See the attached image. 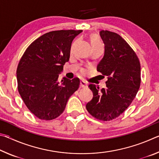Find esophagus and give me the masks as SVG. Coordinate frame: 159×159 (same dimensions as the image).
<instances>
[{"mask_svg": "<svg viewBox=\"0 0 159 159\" xmlns=\"http://www.w3.org/2000/svg\"><path fill=\"white\" fill-rule=\"evenodd\" d=\"M80 87L81 88H86L88 86L87 83H86L84 80H80Z\"/></svg>", "mask_w": 159, "mask_h": 159, "instance_id": "34e87169", "label": "esophagus"}]
</instances>
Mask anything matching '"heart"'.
<instances>
[{
  "label": "heart",
  "mask_w": 159,
  "mask_h": 159,
  "mask_svg": "<svg viewBox=\"0 0 159 159\" xmlns=\"http://www.w3.org/2000/svg\"><path fill=\"white\" fill-rule=\"evenodd\" d=\"M91 45H92V47H94V46H97V45H102V43L99 38L97 36H95V35H94V36L91 37ZM81 74H85V69L81 70Z\"/></svg>",
  "instance_id": "1"
}]
</instances>
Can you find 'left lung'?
<instances>
[{
    "mask_svg": "<svg viewBox=\"0 0 159 159\" xmlns=\"http://www.w3.org/2000/svg\"><path fill=\"white\" fill-rule=\"evenodd\" d=\"M99 34L105 50L97 70L108 80L107 88L101 90L95 85H89L93 98L86 109L97 119L109 121L123 114L135 98L141 83L140 62L120 35L107 30Z\"/></svg>",
    "mask_w": 159,
    "mask_h": 159,
    "instance_id": "1",
    "label": "left lung"
}]
</instances>
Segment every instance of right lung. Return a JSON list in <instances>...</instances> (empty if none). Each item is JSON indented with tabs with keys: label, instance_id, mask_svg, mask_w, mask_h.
Instances as JSON below:
<instances>
[{
	"label": "right lung",
	"instance_id": "obj_1",
	"mask_svg": "<svg viewBox=\"0 0 159 159\" xmlns=\"http://www.w3.org/2000/svg\"><path fill=\"white\" fill-rule=\"evenodd\" d=\"M82 30L53 31L29 45L17 69V88L26 106L39 119L50 120L62 114L67 101L79 89L80 80L59 74L69 60L72 41Z\"/></svg>",
	"mask_w": 159,
	"mask_h": 159
}]
</instances>
